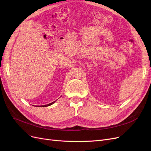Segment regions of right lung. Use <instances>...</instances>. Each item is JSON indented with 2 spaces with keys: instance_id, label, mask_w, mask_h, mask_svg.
<instances>
[{
  "instance_id": "1",
  "label": "right lung",
  "mask_w": 151,
  "mask_h": 151,
  "mask_svg": "<svg viewBox=\"0 0 151 151\" xmlns=\"http://www.w3.org/2000/svg\"><path fill=\"white\" fill-rule=\"evenodd\" d=\"M55 101H54V102H52V103H50V104H47V105H44V106H40V107H47V106H51L52 104H53L54 103H55Z\"/></svg>"
}]
</instances>
